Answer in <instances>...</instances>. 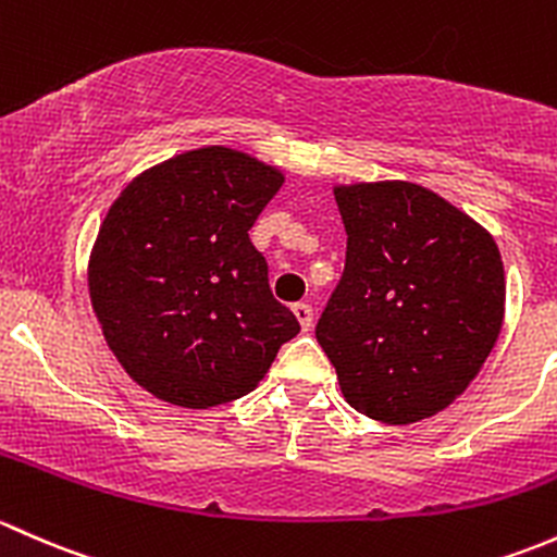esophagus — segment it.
<instances>
[{
    "instance_id": "obj_1",
    "label": "esophagus",
    "mask_w": 557,
    "mask_h": 557,
    "mask_svg": "<svg viewBox=\"0 0 557 557\" xmlns=\"http://www.w3.org/2000/svg\"><path fill=\"white\" fill-rule=\"evenodd\" d=\"M292 313H295V319L300 321V326L302 330H311V324H313V308L308 306V302H295V306H292Z\"/></svg>"
}]
</instances>
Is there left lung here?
<instances>
[{
	"label": "left lung",
	"mask_w": 557,
	"mask_h": 557,
	"mask_svg": "<svg viewBox=\"0 0 557 557\" xmlns=\"http://www.w3.org/2000/svg\"><path fill=\"white\" fill-rule=\"evenodd\" d=\"M346 271L317 324L346 403L392 426L467 392L502 332L504 265L467 211L403 180L335 185Z\"/></svg>",
	"instance_id": "1"
}]
</instances>
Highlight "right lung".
Instances as JSON below:
<instances>
[{
  "mask_svg": "<svg viewBox=\"0 0 557 557\" xmlns=\"http://www.w3.org/2000/svg\"><path fill=\"white\" fill-rule=\"evenodd\" d=\"M284 171L225 145L141 171L109 206L88 260L109 351L152 397L206 410L255 392L300 332L273 297L249 227Z\"/></svg>",
  "mask_w": 557,
  "mask_h": 557,
  "instance_id": "right-lung-1",
  "label": "right lung"
}]
</instances>
